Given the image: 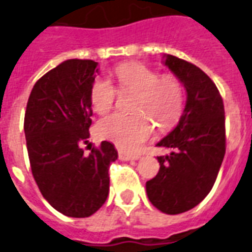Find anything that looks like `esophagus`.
<instances>
[{"mask_svg": "<svg viewBox=\"0 0 252 252\" xmlns=\"http://www.w3.org/2000/svg\"><path fill=\"white\" fill-rule=\"evenodd\" d=\"M118 158L121 159V160H136V159L140 158V156H131V154H127V153L125 152H118Z\"/></svg>", "mask_w": 252, "mask_h": 252, "instance_id": "1", "label": "esophagus"}]
</instances>
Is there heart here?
<instances>
[{"mask_svg": "<svg viewBox=\"0 0 252 252\" xmlns=\"http://www.w3.org/2000/svg\"><path fill=\"white\" fill-rule=\"evenodd\" d=\"M121 92H134L135 115L115 113L98 124V134L116 144L120 149L134 152L152 136L154 124L162 131L180 121L185 107L184 85L172 74L159 75L140 63H124L115 71ZM117 98L116 88L105 79H96L90 88L92 108L98 115L113 109Z\"/></svg>", "mask_w": 252, "mask_h": 252, "instance_id": "1", "label": "heart"}]
</instances>
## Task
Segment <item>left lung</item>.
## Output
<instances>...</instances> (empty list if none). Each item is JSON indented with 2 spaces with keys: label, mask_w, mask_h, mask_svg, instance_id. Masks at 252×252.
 <instances>
[{
  "label": "left lung",
  "mask_w": 252,
  "mask_h": 252,
  "mask_svg": "<svg viewBox=\"0 0 252 252\" xmlns=\"http://www.w3.org/2000/svg\"><path fill=\"white\" fill-rule=\"evenodd\" d=\"M164 64L184 84L188 100L180 122L157 147L171 148L157 157V176L147 182L150 203L165 214H180L205 199L225 154L224 105L218 88L197 66L172 55Z\"/></svg>",
  "instance_id": "obj_1"
}]
</instances>
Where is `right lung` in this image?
Wrapping results in <instances>:
<instances>
[{"label": "right lung", "instance_id": "right-lung-1", "mask_svg": "<svg viewBox=\"0 0 252 252\" xmlns=\"http://www.w3.org/2000/svg\"><path fill=\"white\" fill-rule=\"evenodd\" d=\"M98 62L67 60L36 81L28 99L24 131L32 173L43 197L63 216L85 218L109 192L115 145L102 141L85 154L92 125L90 88Z\"/></svg>", "mask_w": 252, "mask_h": 252}]
</instances>
